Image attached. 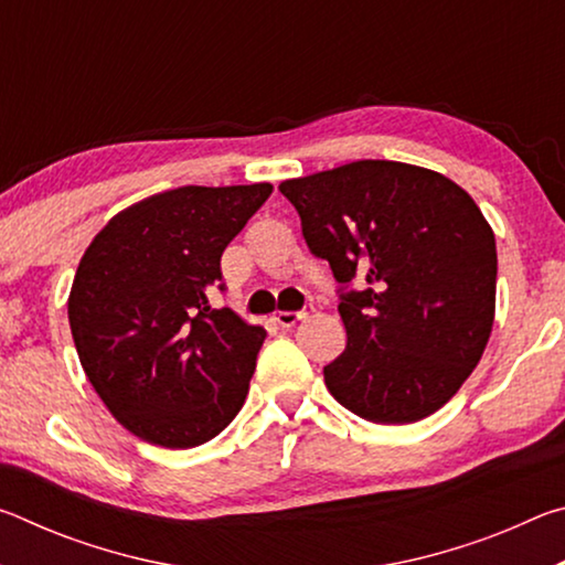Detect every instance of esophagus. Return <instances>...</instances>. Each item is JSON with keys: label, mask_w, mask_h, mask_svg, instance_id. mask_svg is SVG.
Listing matches in <instances>:
<instances>
[{"label": "esophagus", "mask_w": 565, "mask_h": 565, "mask_svg": "<svg viewBox=\"0 0 565 565\" xmlns=\"http://www.w3.org/2000/svg\"><path fill=\"white\" fill-rule=\"evenodd\" d=\"M311 311H313V303H306L301 311H279V313H274V321L279 323V327L289 329V327H294L296 321H301V319L309 317Z\"/></svg>", "instance_id": "obj_1"}]
</instances>
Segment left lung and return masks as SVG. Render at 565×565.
<instances>
[{
  "label": "left lung",
  "instance_id": "8db88e82",
  "mask_svg": "<svg viewBox=\"0 0 565 565\" xmlns=\"http://www.w3.org/2000/svg\"><path fill=\"white\" fill-rule=\"evenodd\" d=\"M279 191L341 284L349 341L323 366L331 396L374 424L431 416L491 337L499 256L481 209L438 171L384 159L281 181Z\"/></svg>",
  "mask_w": 565,
  "mask_h": 565
}]
</instances>
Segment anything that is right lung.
Listing matches in <instances>:
<instances>
[{
    "instance_id": "1",
    "label": "right lung",
    "mask_w": 565,
    "mask_h": 565,
    "mask_svg": "<svg viewBox=\"0 0 565 565\" xmlns=\"http://www.w3.org/2000/svg\"><path fill=\"white\" fill-rule=\"evenodd\" d=\"M271 184L179 186L124 209L94 236L70 294L82 369L141 441L194 448L232 424L266 339L214 309L222 254Z\"/></svg>"
}]
</instances>
